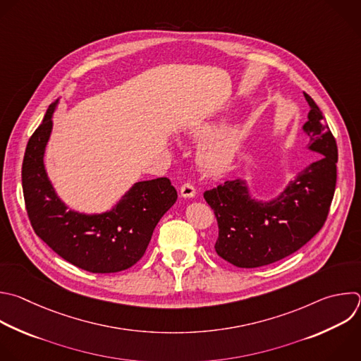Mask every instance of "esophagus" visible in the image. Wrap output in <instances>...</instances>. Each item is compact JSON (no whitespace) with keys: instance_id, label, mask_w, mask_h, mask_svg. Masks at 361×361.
<instances>
[{"instance_id":"1","label":"esophagus","mask_w":361,"mask_h":361,"mask_svg":"<svg viewBox=\"0 0 361 361\" xmlns=\"http://www.w3.org/2000/svg\"><path fill=\"white\" fill-rule=\"evenodd\" d=\"M195 192H197L195 187L192 184H190V183H184L181 185V188H180V194L183 197H185V198H192L195 195Z\"/></svg>"}]
</instances>
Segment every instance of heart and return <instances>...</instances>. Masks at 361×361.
<instances>
[{
	"mask_svg": "<svg viewBox=\"0 0 361 361\" xmlns=\"http://www.w3.org/2000/svg\"><path fill=\"white\" fill-rule=\"evenodd\" d=\"M215 130V125L201 123L190 130L195 137H205ZM243 142V133L236 128H229L221 130L219 133L211 136L202 143L198 150L200 166L209 173H218L224 170L235 157L239 146Z\"/></svg>",
	"mask_w": 361,
	"mask_h": 361,
	"instance_id": "heart-1",
	"label": "heart"
}]
</instances>
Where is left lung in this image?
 Listing matches in <instances>:
<instances>
[{
    "label": "left lung",
    "instance_id": "8db88e82",
    "mask_svg": "<svg viewBox=\"0 0 361 361\" xmlns=\"http://www.w3.org/2000/svg\"><path fill=\"white\" fill-rule=\"evenodd\" d=\"M310 137L316 160L271 202L250 197L245 181L232 180L207 190L204 198L218 222L215 252L238 268H258L296 252L322 229L336 188L337 145L326 118L305 93Z\"/></svg>",
    "mask_w": 361,
    "mask_h": 361
}]
</instances>
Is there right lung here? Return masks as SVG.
<instances>
[{
    "label": "right lung",
    "instance_id": "add662e5",
    "mask_svg": "<svg viewBox=\"0 0 361 361\" xmlns=\"http://www.w3.org/2000/svg\"><path fill=\"white\" fill-rule=\"evenodd\" d=\"M52 103L28 140L23 161L25 208L35 233L61 258L92 274L132 268L145 255L160 218L177 191L167 177L136 183L111 211L85 215L68 211L56 197L44 167L52 130Z\"/></svg>",
    "mask_w": 361,
    "mask_h": 361
}]
</instances>
